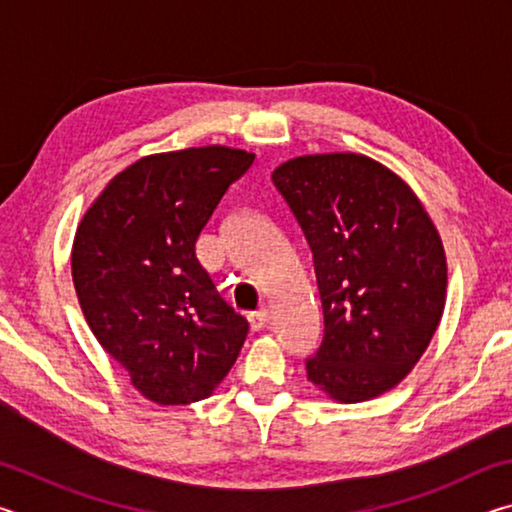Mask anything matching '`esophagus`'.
<instances>
[{
    "label": "esophagus",
    "instance_id": "obj_1",
    "mask_svg": "<svg viewBox=\"0 0 512 512\" xmlns=\"http://www.w3.org/2000/svg\"><path fill=\"white\" fill-rule=\"evenodd\" d=\"M248 320H250V327H253L255 332H259V329H264L268 325V320H271V314H268L266 307H262V309L253 311V314L248 316Z\"/></svg>",
    "mask_w": 512,
    "mask_h": 512
}]
</instances>
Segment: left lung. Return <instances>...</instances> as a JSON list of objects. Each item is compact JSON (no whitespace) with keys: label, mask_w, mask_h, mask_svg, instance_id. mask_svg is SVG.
Instances as JSON below:
<instances>
[{"label":"left lung","mask_w":512,"mask_h":512,"mask_svg":"<svg viewBox=\"0 0 512 512\" xmlns=\"http://www.w3.org/2000/svg\"><path fill=\"white\" fill-rule=\"evenodd\" d=\"M314 255L323 343L307 379L336 402L372 400L409 375L440 323L447 259L418 196L359 153L302 155L273 171Z\"/></svg>","instance_id":"obj_1"}]
</instances>
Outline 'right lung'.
<instances>
[{
	"mask_svg": "<svg viewBox=\"0 0 512 512\" xmlns=\"http://www.w3.org/2000/svg\"><path fill=\"white\" fill-rule=\"evenodd\" d=\"M255 155L228 146L146 155L76 230L72 280L101 348L155 404L210 397L248 334L196 257V239Z\"/></svg>",
	"mask_w": 512,
	"mask_h": 512,
	"instance_id": "obj_1",
	"label": "right lung"
}]
</instances>
